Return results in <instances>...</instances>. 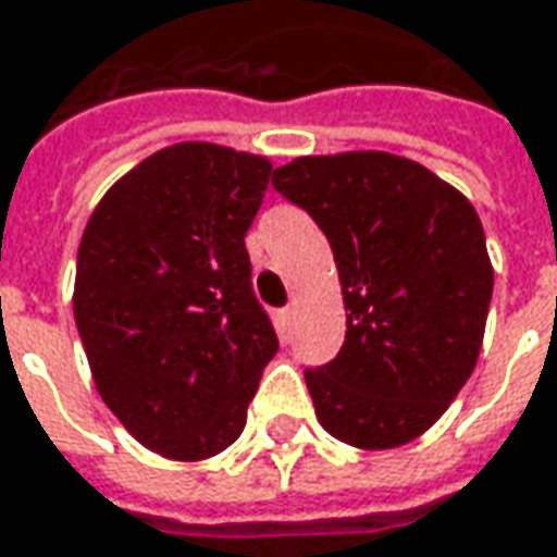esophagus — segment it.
Wrapping results in <instances>:
<instances>
[{
    "instance_id": "obj_1",
    "label": "esophagus",
    "mask_w": 557,
    "mask_h": 557,
    "mask_svg": "<svg viewBox=\"0 0 557 557\" xmlns=\"http://www.w3.org/2000/svg\"><path fill=\"white\" fill-rule=\"evenodd\" d=\"M278 331H282V337L290 339V331H294V309L290 306H285V309H278Z\"/></svg>"
}]
</instances>
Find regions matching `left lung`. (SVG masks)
Listing matches in <instances>:
<instances>
[{"instance_id": "1", "label": "left lung", "mask_w": 557, "mask_h": 557, "mask_svg": "<svg viewBox=\"0 0 557 557\" xmlns=\"http://www.w3.org/2000/svg\"><path fill=\"white\" fill-rule=\"evenodd\" d=\"M272 186L327 235L346 306L334 361L306 371L334 438L389 450L420 438L475 371L494 267L472 201L413 159L300 156Z\"/></svg>"}]
</instances>
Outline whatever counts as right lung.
<instances>
[{"instance_id": "add662e5", "label": "right lung", "mask_w": 557, "mask_h": 557, "mask_svg": "<svg viewBox=\"0 0 557 557\" xmlns=\"http://www.w3.org/2000/svg\"><path fill=\"white\" fill-rule=\"evenodd\" d=\"M270 174L267 156L174 144L107 189L78 242L73 315L97 392L168 460L226 450L278 352L245 248Z\"/></svg>"}]
</instances>
